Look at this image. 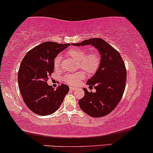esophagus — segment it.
I'll return each instance as SVG.
<instances>
[{"instance_id": "esophagus-1", "label": "esophagus", "mask_w": 153, "mask_h": 153, "mask_svg": "<svg viewBox=\"0 0 153 153\" xmlns=\"http://www.w3.org/2000/svg\"><path fill=\"white\" fill-rule=\"evenodd\" d=\"M70 90H76V88H74V87H70Z\"/></svg>"}]
</instances>
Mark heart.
I'll return each instance as SVG.
<instances>
[{
	"instance_id": "heart-1",
	"label": "heart",
	"mask_w": 153,
	"mask_h": 153,
	"mask_svg": "<svg viewBox=\"0 0 153 153\" xmlns=\"http://www.w3.org/2000/svg\"><path fill=\"white\" fill-rule=\"evenodd\" d=\"M66 55L75 60L79 68L85 71L89 74L96 73L101 64V55L98 52H90L81 47H71L65 52ZM61 57L57 56L54 60V67L58 69L60 66ZM85 74L82 71L69 74L64 77V81L70 85H76L81 80L85 79Z\"/></svg>"
}]
</instances>
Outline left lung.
Masks as SVG:
<instances>
[{"mask_svg": "<svg viewBox=\"0 0 153 153\" xmlns=\"http://www.w3.org/2000/svg\"><path fill=\"white\" fill-rule=\"evenodd\" d=\"M73 45L94 46L101 55L100 68L87 82L96 92H88L84 88L85 96L79 100V104L84 112L93 117L107 115L120 101L126 88L127 74L122 57L101 38L90 39Z\"/></svg>", "mask_w": 153, "mask_h": 153, "instance_id": "obj_1", "label": "left lung"}]
</instances>
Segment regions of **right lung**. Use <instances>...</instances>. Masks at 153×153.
I'll list each match as a JSON object with an SVG mask.
<instances>
[{"label":"right lung","mask_w":153,"mask_h":153,"mask_svg":"<svg viewBox=\"0 0 153 153\" xmlns=\"http://www.w3.org/2000/svg\"><path fill=\"white\" fill-rule=\"evenodd\" d=\"M69 44L46 42L25 55L18 71L19 90L26 106L39 115L55 112L63 103L69 88L61 85L56 90L47 84L54 71V60Z\"/></svg>","instance_id":"1"}]
</instances>
